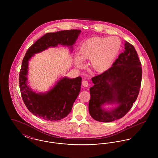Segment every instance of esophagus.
Masks as SVG:
<instances>
[{"label":"esophagus","mask_w":158,"mask_h":158,"mask_svg":"<svg viewBox=\"0 0 158 158\" xmlns=\"http://www.w3.org/2000/svg\"><path fill=\"white\" fill-rule=\"evenodd\" d=\"M82 83L83 86H85V87H88L89 86V83H88L87 81L83 80L82 82Z\"/></svg>","instance_id":"34e87169"}]
</instances>
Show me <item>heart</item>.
I'll list each match as a JSON object with an SVG mask.
<instances>
[{"instance_id": "heart-1", "label": "heart", "mask_w": 158, "mask_h": 158, "mask_svg": "<svg viewBox=\"0 0 158 158\" xmlns=\"http://www.w3.org/2000/svg\"><path fill=\"white\" fill-rule=\"evenodd\" d=\"M118 38H92L83 44L76 57L77 67L82 66V61L90 59L91 68L98 72H102L110 67L120 49Z\"/></svg>"}]
</instances>
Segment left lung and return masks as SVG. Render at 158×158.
<instances>
[{
	"instance_id": "left-lung-1",
	"label": "left lung",
	"mask_w": 158,
	"mask_h": 158,
	"mask_svg": "<svg viewBox=\"0 0 158 158\" xmlns=\"http://www.w3.org/2000/svg\"><path fill=\"white\" fill-rule=\"evenodd\" d=\"M124 52L101 75L92 78L89 112L95 120L109 123L124 117L131 109L139 93L142 77V64L134 46L125 41ZM106 105H115L107 110Z\"/></svg>"
}]
</instances>
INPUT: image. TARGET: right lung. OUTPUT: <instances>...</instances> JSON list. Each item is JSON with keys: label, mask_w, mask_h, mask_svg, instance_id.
Here are the masks:
<instances>
[{"label": "right lung", "mask_w": 158, "mask_h": 158, "mask_svg": "<svg viewBox=\"0 0 158 158\" xmlns=\"http://www.w3.org/2000/svg\"><path fill=\"white\" fill-rule=\"evenodd\" d=\"M81 32V30H70L47 33L31 46L23 59L19 79L23 101L31 113L41 119L60 120L70 113L81 91L82 77H63L50 90L37 93L28 85L29 61L35 54L59 44L69 47L72 52Z\"/></svg>", "instance_id": "add662e5"}]
</instances>
